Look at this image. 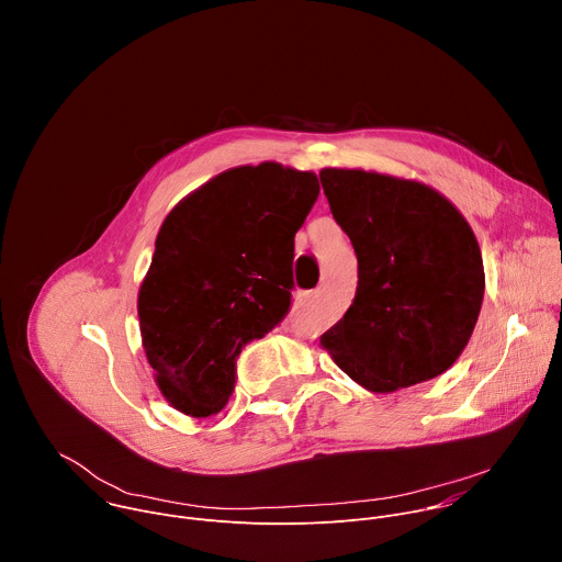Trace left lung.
Wrapping results in <instances>:
<instances>
[{"instance_id": "left-lung-1", "label": "left lung", "mask_w": 562, "mask_h": 562, "mask_svg": "<svg viewBox=\"0 0 562 562\" xmlns=\"http://www.w3.org/2000/svg\"><path fill=\"white\" fill-rule=\"evenodd\" d=\"M319 182L358 256L356 297L319 345L375 393L445 373L467 347L485 295L471 226L414 180L325 169Z\"/></svg>"}]
</instances>
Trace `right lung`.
<instances>
[{"instance_id":"right-lung-1","label":"right lung","mask_w":562,"mask_h":562,"mask_svg":"<svg viewBox=\"0 0 562 562\" xmlns=\"http://www.w3.org/2000/svg\"><path fill=\"white\" fill-rule=\"evenodd\" d=\"M319 193L311 171L237 167L162 222L139 286L142 345L169 403L206 418L228 403L237 356L289 313L293 237Z\"/></svg>"}]
</instances>
